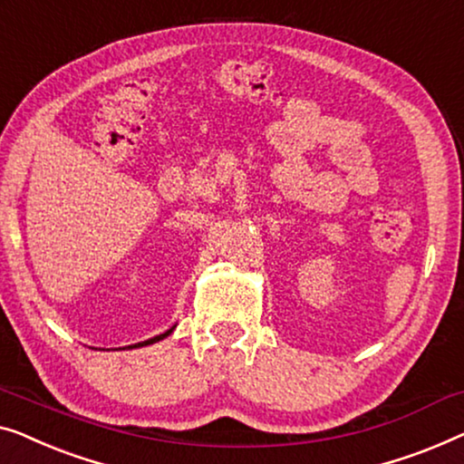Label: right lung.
Returning <instances> with one entry per match:
<instances>
[{"mask_svg": "<svg viewBox=\"0 0 464 464\" xmlns=\"http://www.w3.org/2000/svg\"><path fill=\"white\" fill-rule=\"evenodd\" d=\"M172 330H174V328H169L168 332H164V334H160V336H155V338H149V341H145V343H139V344H134V347H145V344H153V343H160V341H164L166 336L172 334Z\"/></svg>", "mask_w": 464, "mask_h": 464, "instance_id": "obj_1", "label": "right lung"}]
</instances>
